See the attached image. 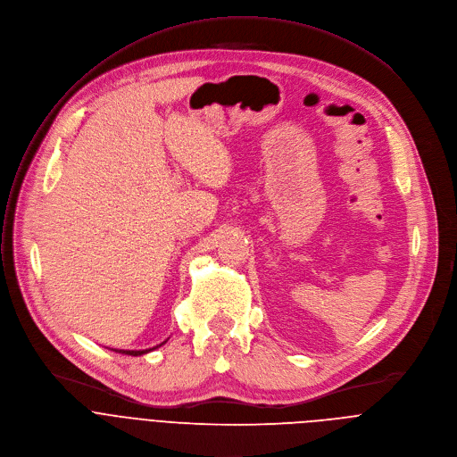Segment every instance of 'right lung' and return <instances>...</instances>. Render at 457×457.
<instances>
[{
    "label": "right lung",
    "instance_id": "1",
    "mask_svg": "<svg viewBox=\"0 0 457 457\" xmlns=\"http://www.w3.org/2000/svg\"><path fill=\"white\" fill-rule=\"evenodd\" d=\"M163 343H167V339L163 341ZM163 343H160V345H156V346H152V348H145V350H118V348H112L114 352H120V353H127V356H143V353H148V352H152V350H156V348H160Z\"/></svg>",
    "mask_w": 457,
    "mask_h": 457
}]
</instances>
